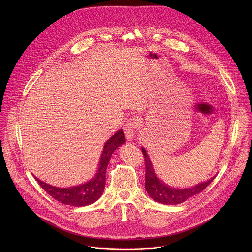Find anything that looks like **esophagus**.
Listing matches in <instances>:
<instances>
[{"mask_svg": "<svg viewBox=\"0 0 252 252\" xmlns=\"http://www.w3.org/2000/svg\"><path fill=\"white\" fill-rule=\"evenodd\" d=\"M138 127V122L136 118H132L127 121L124 127V132L127 140H132L134 135H135V130Z\"/></svg>", "mask_w": 252, "mask_h": 252, "instance_id": "obj_1", "label": "esophagus"}]
</instances>
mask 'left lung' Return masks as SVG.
Here are the masks:
<instances>
[{"label":"left lung","mask_w":252,"mask_h":252,"mask_svg":"<svg viewBox=\"0 0 252 252\" xmlns=\"http://www.w3.org/2000/svg\"><path fill=\"white\" fill-rule=\"evenodd\" d=\"M141 152L143 154V157H145L146 161V190L149 193V195L157 202L167 205L179 204L182 202H185L191 196L200 193L204 189H206V187L215 177L214 175L210 179H208L207 182L200 183L194 187L188 189H177L169 187L157 176L152 160L149 158V155L147 154L145 148H141Z\"/></svg>","instance_id":"1"}]
</instances>
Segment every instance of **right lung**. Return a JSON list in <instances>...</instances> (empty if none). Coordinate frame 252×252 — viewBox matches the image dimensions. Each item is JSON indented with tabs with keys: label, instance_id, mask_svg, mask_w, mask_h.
<instances>
[{
	"label": "right lung",
	"instance_id": "add662e5",
	"mask_svg": "<svg viewBox=\"0 0 252 252\" xmlns=\"http://www.w3.org/2000/svg\"><path fill=\"white\" fill-rule=\"evenodd\" d=\"M125 141L123 129H120L110 139H107L103 146L95 175L89 182L80 186L71 188H57L40 181L38 177H34L43 189L61 203L71 206L90 205L101 196L105 185V171L107 164L110 162L113 153L125 143Z\"/></svg>",
	"mask_w": 252,
	"mask_h": 252
}]
</instances>
